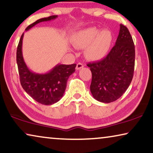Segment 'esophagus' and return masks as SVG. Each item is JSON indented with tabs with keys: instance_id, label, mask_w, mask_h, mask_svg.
<instances>
[{
	"instance_id": "1",
	"label": "esophagus",
	"mask_w": 153,
	"mask_h": 153,
	"mask_svg": "<svg viewBox=\"0 0 153 153\" xmlns=\"http://www.w3.org/2000/svg\"><path fill=\"white\" fill-rule=\"evenodd\" d=\"M84 65L82 63H77L76 66V70H79L81 69L82 68H83Z\"/></svg>"
}]
</instances>
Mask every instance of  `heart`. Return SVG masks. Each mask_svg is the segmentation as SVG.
Here are the masks:
<instances>
[{"mask_svg":"<svg viewBox=\"0 0 153 153\" xmlns=\"http://www.w3.org/2000/svg\"><path fill=\"white\" fill-rule=\"evenodd\" d=\"M112 34L107 30H100L91 27L79 30L74 34L72 44L75 48H85V56L92 61L104 58L110 48Z\"/></svg>","mask_w":153,"mask_h":153,"instance_id":"heart-1","label":"heart"}]
</instances>
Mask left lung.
Wrapping results in <instances>:
<instances>
[{
	"label": "left lung",
	"instance_id": "8db88e82",
	"mask_svg": "<svg viewBox=\"0 0 153 153\" xmlns=\"http://www.w3.org/2000/svg\"><path fill=\"white\" fill-rule=\"evenodd\" d=\"M134 48L128 29L120 24L117 42L109 54L100 61L87 64L92 74L90 90L96 100L111 102L126 92L134 74Z\"/></svg>",
	"mask_w": 153,
	"mask_h": 153
}]
</instances>
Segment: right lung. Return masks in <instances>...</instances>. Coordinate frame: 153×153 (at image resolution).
<instances>
[{
  "label": "right lung",
  "instance_id": "1",
  "mask_svg": "<svg viewBox=\"0 0 153 153\" xmlns=\"http://www.w3.org/2000/svg\"><path fill=\"white\" fill-rule=\"evenodd\" d=\"M57 17V15H54L39 19L28 25L25 30H29L39 23L53 20ZM23 34L21 36L16 51V62L21 85L25 92L36 102L46 105L54 104L63 96L68 77L76 71V64H57L46 74H40L31 71L23 57Z\"/></svg>",
  "mask_w": 153,
  "mask_h": 153
}]
</instances>
